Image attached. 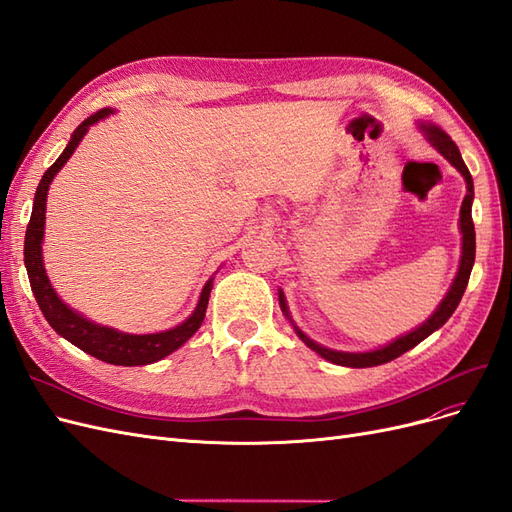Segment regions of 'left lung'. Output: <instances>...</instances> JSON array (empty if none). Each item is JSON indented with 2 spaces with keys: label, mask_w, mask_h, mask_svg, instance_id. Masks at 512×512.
<instances>
[{
  "label": "left lung",
  "mask_w": 512,
  "mask_h": 512,
  "mask_svg": "<svg viewBox=\"0 0 512 512\" xmlns=\"http://www.w3.org/2000/svg\"><path fill=\"white\" fill-rule=\"evenodd\" d=\"M418 128L423 130V134L427 136V141L436 147L442 156L451 162L459 173L463 175V179H466V188H468V194L466 198H463L461 203V213H459V228H461V260H459V271L455 275V282L451 286V290L446 292V297L442 299V303L438 305L436 312H433L421 327L410 331L408 335H401L397 337L395 342L386 344L378 350H371V352H339V350H331V348H324L320 344H316L314 339H309L297 324L292 322L290 318V312H288V305H286V297L284 292L280 290V305H282V312L284 316L292 322L294 331H297V335L303 339V342L312 348L314 352H318L322 359H327L335 365H344V367H374V365H382V363H389L393 359H397V356H401L404 352L412 350L414 346H418L423 342L425 337H429L433 331H438L442 324L453 316V312L457 309L463 292H466V286H468V280H470V273H472V265H474V256H476V232H474V222H472V200H474V181H472V175L470 170L466 166V162H463L461 153L457 149V145L451 141V136H448L444 130L431 126V123H418Z\"/></svg>",
  "instance_id": "left-lung-1"
}]
</instances>
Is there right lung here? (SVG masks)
<instances>
[{"label": "right lung", "mask_w": 512, "mask_h": 512, "mask_svg": "<svg viewBox=\"0 0 512 512\" xmlns=\"http://www.w3.org/2000/svg\"><path fill=\"white\" fill-rule=\"evenodd\" d=\"M111 113H113L111 108H102V111L87 117L81 126L72 132L70 143L64 149V153H61V156L53 162V166L42 175L36 190V198H34L32 218H29L27 232H25V269H27L29 284H32L34 297L38 301V307L42 309L46 322H49L57 331V335L66 337L70 344H74L76 348H81L91 356H96V359L104 363L134 367V365H149L164 359V356L175 352L200 329V324L205 320L209 294L213 288V277L205 284L203 292H200L198 305L190 318H185L179 327H173L162 333H149V335H132V333H121L111 327H102V324H96L87 320L85 316L76 314L74 309H70L57 297L49 277H46L44 262H42L46 192H49L53 177L59 173L61 166L70 160L74 149L83 141L89 126H94V123H98L100 119L108 117Z\"/></svg>", "instance_id": "add662e5"}]
</instances>
